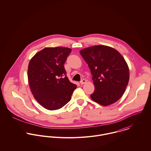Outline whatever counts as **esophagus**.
<instances>
[{"label":"esophagus","instance_id":"obj_1","mask_svg":"<svg viewBox=\"0 0 151 151\" xmlns=\"http://www.w3.org/2000/svg\"><path fill=\"white\" fill-rule=\"evenodd\" d=\"M86 80H85V79H83V80H81V81H80V84H81V85H83V84H86Z\"/></svg>","mask_w":151,"mask_h":151}]
</instances>
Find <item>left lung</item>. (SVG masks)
Masks as SVG:
<instances>
[{
  "mask_svg": "<svg viewBox=\"0 0 151 151\" xmlns=\"http://www.w3.org/2000/svg\"><path fill=\"white\" fill-rule=\"evenodd\" d=\"M91 70L95 86L92 100L104 106L117 102L124 94L129 81V66L115 49L96 45L80 51Z\"/></svg>",
  "mask_w": 151,
  "mask_h": 151,
  "instance_id": "1",
  "label": "left lung"
}]
</instances>
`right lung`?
I'll list each match as a JSON object with an SVG mask.
<instances>
[{"label": "right lung", "mask_w": 151, "mask_h": 151, "mask_svg": "<svg viewBox=\"0 0 151 151\" xmlns=\"http://www.w3.org/2000/svg\"><path fill=\"white\" fill-rule=\"evenodd\" d=\"M71 49L47 47L37 52L28 67V80L31 92L43 108L55 110L71 99L77 86L66 76L64 64Z\"/></svg>", "instance_id": "1"}]
</instances>
